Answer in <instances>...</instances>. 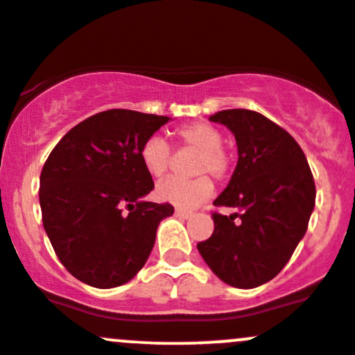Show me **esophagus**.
Listing matches in <instances>:
<instances>
[{
    "instance_id": "34e87169",
    "label": "esophagus",
    "mask_w": 355,
    "mask_h": 355,
    "mask_svg": "<svg viewBox=\"0 0 355 355\" xmlns=\"http://www.w3.org/2000/svg\"><path fill=\"white\" fill-rule=\"evenodd\" d=\"M174 215H176V217H179V218H191V211H188V210H181V208H176V211H174Z\"/></svg>"
}]
</instances>
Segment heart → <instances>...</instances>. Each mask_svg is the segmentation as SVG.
Masks as SVG:
<instances>
[{"instance_id": "obj_1", "label": "heart", "mask_w": 355, "mask_h": 355, "mask_svg": "<svg viewBox=\"0 0 355 355\" xmlns=\"http://www.w3.org/2000/svg\"><path fill=\"white\" fill-rule=\"evenodd\" d=\"M181 144L200 150L195 173L207 174L222 179L229 171V157L222 148V133L208 123H193L178 130ZM140 159L147 173L153 178L166 174L171 162V147L162 137H150L140 148ZM214 193V184L208 178L184 181L178 178H167L155 188V198L162 203L174 205L178 208H195L207 202Z\"/></svg>"}]
</instances>
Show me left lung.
<instances>
[{
    "label": "left lung",
    "instance_id": "1",
    "mask_svg": "<svg viewBox=\"0 0 355 355\" xmlns=\"http://www.w3.org/2000/svg\"><path fill=\"white\" fill-rule=\"evenodd\" d=\"M210 121L231 130L237 166L215 207L214 234L196 244L211 272L229 286H263L287 265L304 237L316 189L304 152L286 130L248 109H225Z\"/></svg>",
    "mask_w": 355,
    "mask_h": 355
}]
</instances>
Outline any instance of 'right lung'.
Segmentation results:
<instances>
[{
  "mask_svg": "<svg viewBox=\"0 0 355 355\" xmlns=\"http://www.w3.org/2000/svg\"><path fill=\"white\" fill-rule=\"evenodd\" d=\"M169 121L128 109L98 112L71 128L47 157L39 189L44 231L80 282L123 286L147 263L157 227L174 208L144 200L153 181L140 148Z\"/></svg>",
  "mask_w": 355,
  "mask_h": 355,
  "instance_id": "right-lung-1",
  "label": "right lung"
}]
</instances>
